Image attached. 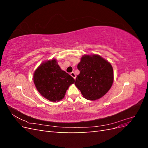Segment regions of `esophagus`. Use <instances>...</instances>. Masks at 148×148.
<instances>
[{"instance_id":"obj_1","label":"esophagus","mask_w":148,"mask_h":148,"mask_svg":"<svg viewBox=\"0 0 148 148\" xmlns=\"http://www.w3.org/2000/svg\"><path fill=\"white\" fill-rule=\"evenodd\" d=\"M70 75H71V77H72L74 79H75V78H76V75H75V73L74 72H71V73H70Z\"/></svg>"}]
</instances>
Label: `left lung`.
<instances>
[{"label":"left lung","instance_id":"8db88e82","mask_svg":"<svg viewBox=\"0 0 148 148\" xmlns=\"http://www.w3.org/2000/svg\"><path fill=\"white\" fill-rule=\"evenodd\" d=\"M77 68L79 74L77 75L75 84L83 97L88 100L99 99L112 85V66L99 56H83Z\"/></svg>","mask_w":148,"mask_h":148}]
</instances>
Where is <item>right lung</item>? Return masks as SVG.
<instances>
[{
    "mask_svg": "<svg viewBox=\"0 0 148 148\" xmlns=\"http://www.w3.org/2000/svg\"><path fill=\"white\" fill-rule=\"evenodd\" d=\"M33 80L39 92L52 102L63 99L66 89L75 82L73 78L61 70L56 59L40 65L34 71Z\"/></svg>",
    "mask_w": 148,
    "mask_h": 148,
    "instance_id": "obj_1",
    "label": "right lung"
}]
</instances>
